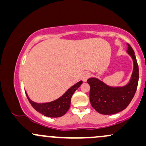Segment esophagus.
Here are the masks:
<instances>
[{
	"instance_id": "1",
	"label": "esophagus",
	"mask_w": 146,
	"mask_h": 146,
	"mask_svg": "<svg viewBox=\"0 0 146 146\" xmlns=\"http://www.w3.org/2000/svg\"><path fill=\"white\" fill-rule=\"evenodd\" d=\"M89 76H90V73L88 72H85L84 74H82V76H81V79L84 81H86L87 79H88Z\"/></svg>"
}]
</instances>
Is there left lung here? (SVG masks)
Returning <instances> with one entry per match:
<instances>
[{
  "label": "left lung",
  "instance_id": "obj_1",
  "mask_svg": "<svg viewBox=\"0 0 146 146\" xmlns=\"http://www.w3.org/2000/svg\"><path fill=\"white\" fill-rule=\"evenodd\" d=\"M127 53L133 61V71L129 82L123 86H111L98 78L87 80L90 86V102L92 106L103 115H112L123 111L134 98L139 81V67L134 51L128 44Z\"/></svg>",
  "mask_w": 146,
  "mask_h": 146
}]
</instances>
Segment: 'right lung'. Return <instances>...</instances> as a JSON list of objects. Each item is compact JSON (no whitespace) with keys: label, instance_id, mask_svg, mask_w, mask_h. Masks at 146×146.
I'll return each instance as SVG.
<instances>
[{"label":"right lung","instance_id":"right-lung-1","mask_svg":"<svg viewBox=\"0 0 146 146\" xmlns=\"http://www.w3.org/2000/svg\"><path fill=\"white\" fill-rule=\"evenodd\" d=\"M82 81H79L72 87H70L62 96L49 102L37 103L31 100L26 92V94L29 102L37 112L40 113L46 117H59L65 115L67 111L69 110L70 103H71L72 96L74 93V92L79 88V86L82 84Z\"/></svg>","mask_w":146,"mask_h":146}]
</instances>
